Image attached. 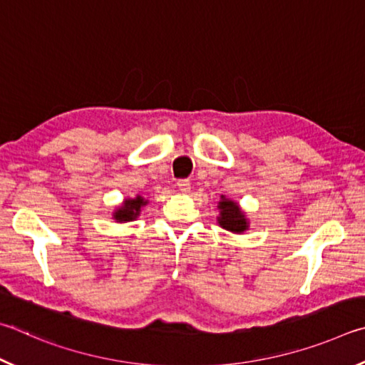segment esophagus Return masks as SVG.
<instances>
[{
	"label": "esophagus",
	"instance_id": "1",
	"mask_svg": "<svg viewBox=\"0 0 365 365\" xmlns=\"http://www.w3.org/2000/svg\"><path fill=\"white\" fill-rule=\"evenodd\" d=\"M176 186H178L179 192H182V194H187L189 190H190V182L187 181V179H179Z\"/></svg>",
	"mask_w": 365,
	"mask_h": 365
}]
</instances>
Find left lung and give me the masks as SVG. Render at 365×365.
Wrapping results in <instances>:
<instances>
[{"mask_svg": "<svg viewBox=\"0 0 365 365\" xmlns=\"http://www.w3.org/2000/svg\"><path fill=\"white\" fill-rule=\"evenodd\" d=\"M218 225L232 234H244L250 227V221L247 218V213L240 208L235 200L227 199L226 195H221L218 202Z\"/></svg>", "mask_w": 365, "mask_h": 365, "instance_id": "8db88e82", "label": "left lung"}]
</instances>
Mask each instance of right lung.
Instances as JSON below:
<instances>
[{"label":"right lung","mask_w":365,"mask_h":365,"mask_svg":"<svg viewBox=\"0 0 365 365\" xmlns=\"http://www.w3.org/2000/svg\"><path fill=\"white\" fill-rule=\"evenodd\" d=\"M147 203H149V200H145L144 197L139 194L136 197H133V199L128 197V199H125L121 205H118L113 210L112 218L117 222L134 221L136 218H139L140 210H143V207H145Z\"/></svg>","instance_id":"1"}]
</instances>
